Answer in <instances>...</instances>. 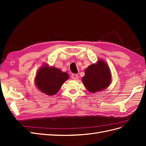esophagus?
Masks as SVG:
<instances>
[{
  "label": "esophagus",
  "instance_id": "34e87169",
  "mask_svg": "<svg viewBox=\"0 0 146 146\" xmlns=\"http://www.w3.org/2000/svg\"><path fill=\"white\" fill-rule=\"evenodd\" d=\"M71 77L73 80H77V79L78 78V75L76 74H72L71 75Z\"/></svg>",
  "mask_w": 146,
  "mask_h": 146
}]
</instances>
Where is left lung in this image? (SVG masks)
Listing matches in <instances>:
<instances>
[{
    "label": "left lung",
    "mask_w": 146,
    "mask_h": 146,
    "mask_svg": "<svg viewBox=\"0 0 146 146\" xmlns=\"http://www.w3.org/2000/svg\"><path fill=\"white\" fill-rule=\"evenodd\" d=\"M85 74L82 81L86 90L91 93L107 89L111 82V73L108 66L101 59L88 66L85 70Z\"/></svg>",
    "instance_id": "8db88e82"
}]
</instances>
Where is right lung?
Returning a JSON list of instances; mask_svg holds the SVG:
<instances>
[{"label": "right lung", "instance_id": "add662e5", "mask_svg": "<svg viewBox=\"0 0 146 146\" xmlns=\"http://www.w3.org/2000/svg\"><path fill=\"white\" fill-rule=\"evenodd\" d=\"M68 78V73L44 63L37 71L35 83L42 93L48 96H54L58 92L64 82Z\"/></svg>", "mask_w": 146, "mask_h": 146}]
</instances>
